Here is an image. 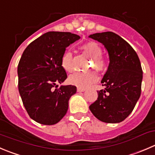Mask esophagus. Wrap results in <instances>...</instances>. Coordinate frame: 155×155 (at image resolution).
Segmentation results:
<instances>
[{"instance_id":"obj_1","label":"esophagus","mask_w":155,"mask_h":155,"mask_svg":"<svg viewBox=\"0 0 155 155\" xmlns=\"http://www.w3.org/2000/svg\"><path fill=\"white\" fill-rule=\"evenodd\" d=\"M85 88H77V91L78 92H82V91H85Z\"/></svg>"}]
</instances>
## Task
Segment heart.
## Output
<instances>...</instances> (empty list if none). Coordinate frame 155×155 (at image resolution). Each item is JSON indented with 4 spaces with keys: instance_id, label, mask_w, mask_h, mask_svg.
I'll use <instances>...</instances> for the list:
<instances>
[{
    "instance_id": "1",
    "label": "heart",
    "mask_w": 155,
    "mask_h": 155,
    "mask_svg": "<svg viewBox=\"0 0 155 155\" xmlns=\"http://www.w3.org/2000/svg\"><path fill=\"white\" fill-rule=\"evenodd\" d=\"M81 49L93 59L94 68L102 70L106 67V62L101 57L102 49L97 43L94 41H88L81 45ZM61 66L67 73H72L74 70L73 64V54L67 51L63 54L61 58ZM98 79L97 73L94 72L88 73H76L68 78L69 83L76 85L78 88H86L91 86Z\"/></svg>"
}]
</instances>
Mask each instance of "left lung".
Listing matches in <instances>:
<instances>
[{
	"label": "left lung",
	"mask_w": 155,
	"mask_h": 155,
	"mask_svg": "<svg viewBox=\"0 0 155 155\" xmlns=\"http://www.w3.org/2000/svg\"><path fill=\"white\" fill-rule=\"evenodd\" d=\"M107 50L110 64L101 80L104 89L89 106L93 115L102 122L124 121L134 109L141 94L142 69L137 54L124 38L112 31L90 35Z\"/></svg>",
	"instance_id": "1"
}]
</instances>
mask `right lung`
Segmentation results:
<instances>
[{
    "label": "right lung",
    "mask_w": 155,
    "mask_h": 155,
    "mask_svg": "<svg viewBox=\"0 0 155 155\" xmlns=\"http://www.w3.org/2000/svg\"><path fill=\"white\" fill-rule=\"evenodd\" d=\"M80 36L49 31L30 43L18 64V88L30 117L43 125H54L66 115L75 85H61L67 77L61 66L66 48Z\"/></svg>",
    "instance_id": "obj_1"
}]
</instances>
